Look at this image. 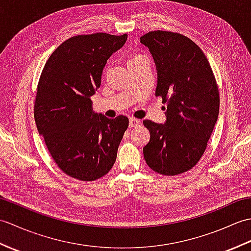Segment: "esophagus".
Listing matches in <instances>:
<instances>
[{
	"mask_svg": "<svg viewBox=\"0 0 251 251\" xmlns=\"http://www.w3.org/2000/svg\"><path fill=\"white\" fill-rule=\"evenodd\" d=\"M140 124V121L139 120H137V119H129V126L130 127H136V126H138Z\"/></svg>",
	"mask_w": 251,
	"mask_h": 251,
	"instance_id": "esophagus-1",
	"label": "esophagus"
}]
</instances>
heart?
<instances>
[{
	"label": "heart",
	"mask_w": 251,
	"mask_h": 251,
	"mask_svg": "<svg viewBox=\"0 0 251 251\" xmlns=\"http://www.w3.org/2000/svg\"><path fill=\"white\" fill-rule=\"evenodd\" d=\"M145 56L143 55H134V56H131L130 57V59H129V61H136V60H139V59H141V58H143ZM128 61V62H129Z\"/></svg>",
	"instance_id": "obj_1"
}]
</instances>
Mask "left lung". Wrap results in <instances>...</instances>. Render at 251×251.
<instances>
[{"label": "left lung", "mask_w": 251, "mask_h": 251, "mask_svg": "<svg viewBox=\"0 0 251 251\" xmlns=\"http://www.w3.org/2000/svg\"><path fill=\"white\" fill-rule=\"evenodd\" d=\"M157 70L155 96L166 103V122L143 125L150 141L143 148L148 166L176 176L193 168L204 154L219 114V89L205 54L180 33L151 31L140 37Z\"/></svg>", "instance_id": "1"}]
</instances>
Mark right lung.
<instances>
[{"label": "right lung", "instance_id": "1", "mask_svg": "<svg viewBox=\"0 0 251 251\" xmlns=\"http://www.w3.org/2000/svg\"><path fill=\"white\" fill-rule=\"evenodd\" d=\"M127 34L94 33L72 36L46 61L37 84L34 120L57 166L82 181L110 172L128 119H108L93 111L90 97L101 84L111 55L122 49Z\"/></svg>", "mask_w": 251, "mask_h": 251}]
</instances>
